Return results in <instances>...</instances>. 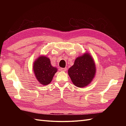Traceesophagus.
<instances>
[{
  "label": "esophagus",
  "instance_id": "obj_1",
  "mask_svg": "<svg viewBox=\"0 0 126 126\" xmlns=\"http://www.w3.org/2000/svg\"><path fill=\"white\" fill-rule=\"evenodd\" d=\"M60 70L61 71H66V70H67V69H66V68H60Z\"/></svg>",
  "mask_w": 126,
  "mask_h": 126
}]
</instances>
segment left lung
<instances>
[{"instance_id": "left-lung-1", "label": "left lung", "mask_w": 126, "mask_h": 126, "mask_svg": "<svg viewBox=\"0 0 126 126\" xmlns=\"http://www.w3.org/2000/svg\"><path fill=\"white\" fill-rule=\"evenodd\" d=\"M95 72L93 59L89 53H85L76 59L74 64L69 69L68 74L75 85L84 87L92 81Z\"/></svg>"}]
</instances>
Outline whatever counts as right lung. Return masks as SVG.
Returning <instances> with one entry per match:
<instances>
[{
  "instance_id": "right-lung-1",
  "label": "right lung",
  "mask_w": 126,
  "mask_h": 126,
  "mask_svg": "<svg viewBox=\"0 0 126 126\" xmlns=\"http://www.w3.org/2000/svg\"><path fill=\"white\" fill-rule=\"evenodd\" d=\"M33 71L39 83L42 85H47L51 82L57 69L51 65L49 58L41 56L34 62Z\"/></svg>"
}]
</instances>
